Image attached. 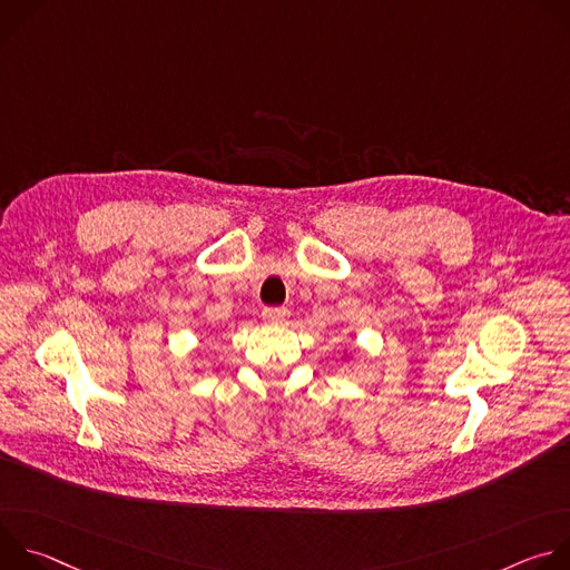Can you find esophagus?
Segmentation results:
<instances>
[{
  "label": "esophagus",
  "mask_w": 570,
  "mask_h": 570,
  "mask_svg": "<svg viewBox=\"0 0 570 570\" xmlns=\"http://www.w3.org/2000/svg\"><path fill=\"white\" fill-rule=\"evenodd\" d=\"M262 315H264V320L271 322V324H284L286 317H288V311H286V308H275V306H271V308H264Z\"/></svg>",
  "instance_id": "34e87169"
}]
</instances>
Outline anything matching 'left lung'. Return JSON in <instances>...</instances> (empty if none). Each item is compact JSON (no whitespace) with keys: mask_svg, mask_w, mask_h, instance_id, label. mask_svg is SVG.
<instances>
[{"mask_svg":"<svg viewBox=\"0 0 570 570\" xmlns=\"http://www.w3.org/2000/svg\"><path fill=\"white\" fill-rule=\"evenodd\" d=\"M347 356H350V352H347V350H345V354H343V358H345V361H347Z\"/></svg>","mask_w":570,"mask_h":570,"instance_id":"obj_1","label":"left lung"}]
</instances>
